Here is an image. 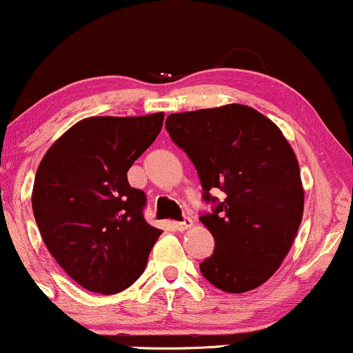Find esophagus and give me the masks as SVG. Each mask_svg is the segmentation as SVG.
Instances as JSON below:
<instances>
[{"label": "esophagus", "instance_id": "esophagus-1", "mask_svg": "<svg viewBox=\"0 0 353 353\" xmlns=\"http://www.w3.org/2000/svg\"><path fill=\"white\" fill-rule=\"evenodd\" d=\"M172 226H174V230H177V231H185V230H189V228H192V226H194V221H192L190 218H185L184 221L172 223Z\"/></svg>", "mask_w": 353, "mask_h": 353}]
</instances>
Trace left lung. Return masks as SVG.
Listing matches in <instances>:
<instances>
[{"mask_svg":"<svg viewBox=\"0 0 353 353\" xmlns=\"http://www.w3.org/2000/svg\"><path fill=\"white\" fill-rule=\"evenodd\" d=\"M166 128L189 154L205 190L226 199L200 221L215 251L200 264L210 283L244 293L265 283L282 265L305 208L300 166L282 130L244 104L171 114Z\"/></svg>","mask_w":353,"mask_h":353,"instance_id":"8db88e82","label":"left lung"}]
</instances>
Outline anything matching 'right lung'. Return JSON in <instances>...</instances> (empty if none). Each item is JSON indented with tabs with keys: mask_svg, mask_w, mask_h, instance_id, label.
Masks as SVG:
<instances>
[{
	"mask_svg": "<svg viewBox=\"0 0 353 353\" xmlns=\"http://www.w3.org/2000/svg\"><path fill=\"white\" fill-rule=\"evenodd\" d=\"M163 120V112L83 119L39 164L32 210L40 234L58 265L89 292L114 295L137 282L163 233L145 221V194L127 179Z\"/></svg>",
	"mask_w": 353,
	"mask_h": 353,
	"instance_id": "add662e5",
	"label": "right lung"
}]
</instances>
